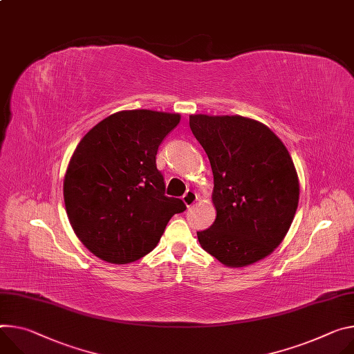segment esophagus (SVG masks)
I'll use <instances>...</instances> for the list:
<instances>
[{
  "instance_id": "esophagus-1",
  "label": "esophagus",
  "mask_w": 354,
  "mask_h": 354,
  "mask_svg": "<svg viewBox=\"0 0 354 354\" xmlns=\"http://www.w3.org/2000/svg\"><path fill=\"white\" fill-rule=\"evenodd\" d=\"M182 201H183V203H185L187 207H190L192 205H194V203L198 201V195L195 194L194 190H186V194L182 196Z\"/></svg>"
}]
</instances>
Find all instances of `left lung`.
Returning <instances> with one entry per match:
<instances>
[{
    "instance_id": "1",
    "label": "left lung",
    "mask_w": 354,
    "mask_h": 354,
    "mask_svg": "<svg viewBox=\"0 0 354 354\" xmlns=\"http://www.w3.org/2000/svg\"><path fill=\"white\" fill-rule=\"evenodd\" d=\"M189 125L214 179L217 214L198 232L202 248L227 267L263 260L279 245L298 207L291 155L267 125L241 115H190Z\"/></svg>"
}]
</instances>
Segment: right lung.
<instances>
[{"label":"right lung","mask_w":354,"mask_h":354,"mask_svg":"<svg viewBox=\"0 0 354 354\" xmlns=\"http://www.w3.org/2000/svg\"><path fill=\"white\" fill-rule=\"evenodd\" d=\"M179 114L128 110L109 115L82 138L69 162L63 198L79 240L95 257L127 264L151 252L186 205L165 196L156 152Z\"/></svg>","instance_id":"right-lung-1"}]
</instances>
